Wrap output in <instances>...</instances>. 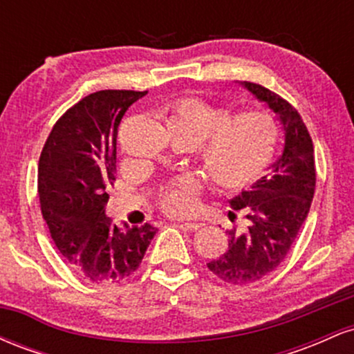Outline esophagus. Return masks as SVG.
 <instances>
[{
    "instance_id": "esophagus-1",
    "label": "esophagus",
    "mask_w": 354,
    "mask_h": 354,
    "mask_svg": "<svg viewBox=\"0 0 354 354\" xmlns=\"http://www.w3.org/2000/svg\"><path fill=\"white\" fill-rule=\"evenodd\" d=\"M203 226V223H198V221H186V223H181V228L186 230V231H196L200 230Z\"/></svg>"
}]
</instances>
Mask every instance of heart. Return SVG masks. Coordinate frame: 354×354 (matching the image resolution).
Instances as JSON below:
<instances>
[{"mask_svg": "<svg viewBox=\"0 0 354 354\" xmlns=\"http://www.w3.org/2000/svg\"><path fill=\"white\" fill-rule=\"evenodd\" d=\"M166 124L186 145H198L201 168L221 188H241L254 181L270 165L278 141V128L266 113L231 118L230 109L200 98L174 103ZM200 188L194 176L178 178L161 191V208L173 216L193 213Z\"/></svg>", "mask_w": 354, "mask_h": 354, "instance_id": "1", "label": "heart"}]
</instances>
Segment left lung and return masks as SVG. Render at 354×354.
<instances>
[{
  "label": "left lung",
  "mask_w": 354,
  "mask_h": 354,
  "mask_svg": "<svg viewBox=\"0 0 354 354\" xmlns=\"http://www.w3.org/2000/svg\"><path fill=\"white\" fill-rule=\"evenodd\" d=\"M239 84L278 116L284 146L265 176L230 200L234 211L246 213L250 225L243 233L226 231L228 250L209 261L208 268L231 284L259 281L281 265L310 213L316 185L315 149L298 111L259 84L248 81Z\"/></svg>",
  "instance_id": "1"
}]
</instances>
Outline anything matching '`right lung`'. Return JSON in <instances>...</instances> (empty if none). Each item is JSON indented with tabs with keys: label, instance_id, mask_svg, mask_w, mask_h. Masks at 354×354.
Wrapping results in <instances>:
<instances>
[{
	"label": "right lung",
	"instance_id": "right-lung-1",
	"mask_svg": "<svg viewBox=\"0 0 354 354\" xmlns=\"http://www.w3.org/2000/svg\"><path fill=\"white\" fill-rule=\"evenodd\" d=\"M146 91H98L59 118L38 166L41 213L59 253L93 283H120L138 270L156 228H118L106 216L116 180L118 126Z\"/></svg>",
	"mask_w": 354,
	"mask_h": 354
}]
</instances>
